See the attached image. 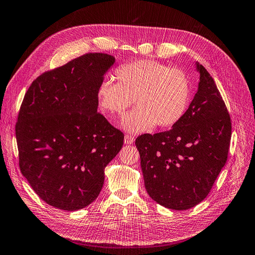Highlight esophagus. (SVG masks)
<instances>
[{"label":"esophagus","instance_id":"esophagus-1","mask_svg":"<svg viewBox=\"0 0 255 255\" xmlns=\"http://www.w3.org/2000/svg\"><path fill=\"white\" fill-rule=\"evenodd\" d=\"M124 141H125L126 144H131L134 142V136H132L131 134H126L125 137H124Z\"/></svg>","mask_w":255,"mask_h":255}]
</instances>
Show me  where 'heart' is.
<instances>
[{
  "instance_id": "1",
  "label": "heart",
  "mask_w": 255,
  "mask_h": 255,
  "mask_svg": "<svg viewBox=\"0 0 255 255\" xmlns=\"http://www.w3.org/2000/svg\"><path fill=\"white\" fill-rule=\"evenodd\" d=\"M116 83L107 80L97 90L99 108L108 118L120 119L134 103L124 127L142 132L155 125L166 128L177 124L190 101V83L184 71L156 61L142 60L122 65L115 71Z\"/></svg>"
}]
</instances>
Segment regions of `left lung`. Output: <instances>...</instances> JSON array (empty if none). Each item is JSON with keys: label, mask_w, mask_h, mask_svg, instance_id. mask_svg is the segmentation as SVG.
<instances>
[{"label": "left lung", "mask_w": 255, "mask_h": 255, "mask_svg": "<svg viewBox=\"0 0 255 255\" xmlns=\"http://www.w3.org/2000/svg\"><path fill=\"white\" fill-rule=\"evenodd\" d=\"M200 83L181 120L170 130L135 139L144 184L158 204L175 210L198 205L228 160L231 116L208 71L196 63Z\"/></svg>", "instance_id": "8db88e82"}]
</instances>
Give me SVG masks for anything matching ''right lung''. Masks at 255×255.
Segmentation results:
<instances>
[{"mask_svg":"<svg viewBox=\"0 0 255 255\" xmlns=\"http://www.w3.org/2000/svg\"><path fill=\"white\" fill-rule=\"evenodd\" d=\"M115 59L86 53L43 72L26 91L16 123L19 168L47 204L63 210L90 205L124 133L97 112V90Z\"/></svg>","mask_w":255,"mask_h":255,"instance_id":"add662e5","label":"right lung"}]
</instances>
